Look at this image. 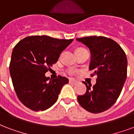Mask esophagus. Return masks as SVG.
<instances>
[{
    "label": "esophagus",
    "mask_w": 134,
    "mask_h": 134,
    "mask_svg": "<svg viewBox=\"0 0 134 134\" xmlns=\"http://www.w3.org/2000/svg\"><path fill=\"white\" fill-rule=\"evenodd\" d=\"M69 83L70 84H73V85H75V84H77V81L75 80H73V79H70L69 80Z\"/></svg>",
    "instance_id": "obj_1"
}]
</instances>
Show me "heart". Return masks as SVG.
Listing matches in <instances>:
<instances>
[{"label":"heart","mask_w":134,"mask_h":134,"mask_svg":"<svg viewBox=\"0 0 134 134\" xmlns=\"http://www.w3.org/2000/svg\"><path fill=\"white\" fill-rule=\"evenodd\" d=\"M78 49H80V48H78ZM68 73H69V74H71V75H73V74L75 73V71H73V70H70V71H68Z\"/></svg>","instance_id":"obj_1"}]
</instances>
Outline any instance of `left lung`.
Wrapping results in <instances>:
<instances>
[{"instance_id": "left-lung-1", "label": "left lung", "mask_w": 134, "mask_h": 134, "mask_svg": "<svg viewBox=\"0 0 134 134\" xmlns=\"http://www.w3.org/2000/svg\"><path fill=\"white\" fill-rule=\"evenodd\" d=\"M90 51L89 69L92 76L97 75L96 84L91 86L85 82L87 90L78 95L82 108L92 113H100L109 109L120 95L127 76V59L125 52L116 42L102 36L77 38Z\"/></svg>"}]
</instances>
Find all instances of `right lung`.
<instances>
[{
  "label": "right lung",
  "instance_id": "obj_1",
  "mask_svg": "<svg viewBox=\"0 0 134 134\" xmlns=\"http://www.w3.org/2000/svg\"><path fill=\"white\" fill-rule=\"evenodd\" d=\"M72 40H59L49 36H30L14 47L10 73L14 89L25 106L33 111H44L57 101L68 78L59 75L53 79L45 76L50 66Z\"/></svg>",
  "mask_w": 134,
  "mask_h": 134
}]
</instances>
